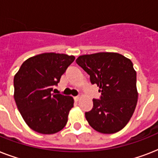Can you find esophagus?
I'll use <instances>...</instances> for the list:
<instances>
[{
    "mask_svg": "<svg viewBox=\"0 0 158 158\" xmlns=\"http://www.w3.org/2000/svg\"><path fill=\"white\" fill-rule=\"evenodd\" d=\"M74 98L75 99L76 101H78V100H79V96H75V97H74Z\"/></svg>",
    "mask_w": 158,
    "mask_h": 158,
    "instance_id": "esophagus-1",
    "label": "esophagus"
}]
</instances>
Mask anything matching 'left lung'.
Wrapping results in <instances>:
<instances>
[{"label":"left lung","mask_w":158,"mask_h":158,"mask_svg":"<svg viewBox=\"0 0 158 158\" xmlns=\"http://www.w3.org/2000/svg\"><path fill=\"white\" fill-rule=\"evenodd\" d=\"M76 63L101 93L100 99H93L92 110L85 112L90 126L102 134L122 130L130 121L138 101L132 61L119 53L98 52L80 56Z\"/></svg>","instance_id":"8db88e82"}]
</instances>
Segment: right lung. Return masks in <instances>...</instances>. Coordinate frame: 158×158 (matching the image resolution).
I'll return each mask as SVG.
<instances>
[{
    "label": "right lung",
    "instance_id": "1",
    "mask_svg": "<svg viewBox=\"0 0 158 158\" xmlns=\"http://www.w3.org/2000/svg\"><path fill=\"white\" fill-rule=\"evenodd\" d=\"M74 56L43 53L26 60L14 78L15 101L26 124L43 135L59 132L65 126L72 97L56 94L60 82Z\"/></svg>",
    "mask_w": 158,
    "mask_h": 158
}]
</instances>
